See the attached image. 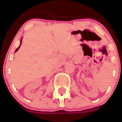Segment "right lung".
I'll return each instance as SVG.
<instances>
[{
  "mask_svg": "<svg viewBox=\"0 0 122 122\" xmlns=\"http://www.w3.org/2000/svg\"><path fill=\"white\" fill-rule=\"evenodd\" d=\"M21 44H22V40H21V41H20V46H19L18 47V48H17V49H16V50L15 51V52H17V51H18V49L19 48V47H20V45H21Z\"/></svg>",
  "mask_w": 122,
  "mask_h": 122,
  "instance_id": "1",
  "label": "right lung"
}]
</instances>
